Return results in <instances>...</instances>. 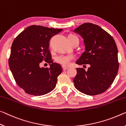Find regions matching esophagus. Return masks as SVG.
<instances>
[{
	"instance_id": "esophagus-1",
	"label": "esophagus",
	"mask_w": 126,
	"mask_h": 126,
	"mask_svg": "<svg viewBox=\"0 0 126 126\" xmlns=\"http://www.w3.org/2000/svg\"><path fill=\"white\" fill-rule=\"evenodd\" d=\"M68 69V67L67 66H63V70H66Z\"/></svg>"
}]
</instances>
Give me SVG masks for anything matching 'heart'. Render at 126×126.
Wrapping results in <instances>:
<instances>
[{
  "label": "heart",
  "mask_w": 126,
  "mask_h": 126,
  "mask_svg": "<svg viewBox=\"0 0 126 126\" xmlns=\"http://www.w3.org/2000/svg\"><path fill=\"white\" fill-rule=\"evenodd\" d=\"M69 38H76L78 39L76 35L74 34H69ZM73 59V56L71 55H59L56 58V61L60 63L63 66H68Z\"/></svg>",
  "instance_id": "heart-1"
}]
</instances>
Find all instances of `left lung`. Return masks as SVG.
Instances as JSON below:
<instances>
[{
    "label": "left lung",
    "instance_id": "left-lung-1",
    "mask_svg": "<svg viewBox=\"0 0 126 126\" xmlns=\"http://www.w3.org/2000/svg\"><path fill=\"white\" fill-rule=\"evenodd\" d=\"M74 32L82 36L85 51L77 61L78 65H90L87 70L77 68L73 79L79 91L87 95L102 94L113 83L119 69L118 49L111 35L97 25L84 23Z\"/></svg>",
    "mask_w": 126,
    "mask_h": 126
}]
</instances>
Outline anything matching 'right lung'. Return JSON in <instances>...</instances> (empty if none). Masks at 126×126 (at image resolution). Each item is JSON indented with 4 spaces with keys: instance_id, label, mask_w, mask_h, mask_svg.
<instances>
[{
    "instance_id": "right-lung-1",
    "label": "right lung",
    "mask_w": 126,
    "mask_h": 126,
    "mask_svg": "<svg viewBox=\"0 0 126 126\" xmlns=\"http://www.w3.org/2000/svg\"><path fill=\"white\" fill-rule=\"evenodd\" d=\"M63 29L32 25L19 34L11 47L9 65L15 81L26 94L42 96L55 88L63 67L52 63L49 42ZM51 63L49 68H40V63Z\"/></svg>"
}]
</instances>
